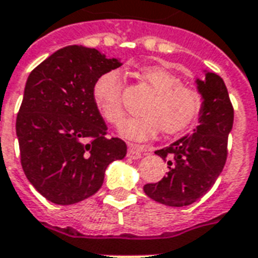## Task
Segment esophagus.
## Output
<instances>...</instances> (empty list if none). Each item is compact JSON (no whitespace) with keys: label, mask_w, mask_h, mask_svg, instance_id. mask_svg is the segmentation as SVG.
Listing matches in <instances>:
<instances>
[{"label":"esophagus","mask_w":258,"mask_h":258,"mask_svg":"<svg viewBox=\"0 0 258 258\" xmlns=\"http://www.w3.org/2000/svg\"><path fill=\"white\" fill-rule=\"evenodd\" d=\"M146 152V148L144 146H138V145H130L128 150H127V157L133 158V160H138L145 154Z\"/></svg>","instance_id":"esophagus-1"}]
</instances>
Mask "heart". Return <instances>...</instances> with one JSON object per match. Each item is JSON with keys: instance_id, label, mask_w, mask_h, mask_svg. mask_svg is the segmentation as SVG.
<instances>
[{"instance_id": "heart-1", "label": "heart", "mask_w": 258, "mask_h": 258, "mask_svg": "<svg viewBox=\"0 0 258 258\" xmlns=\"http://www.w3.org/2000/svg\"><path fill=\"white\" fill-rule=\"evenodd\" d=\"M137 78L154 94L142 110V117L121 124V137L131 141H148L160 131L168 137L177 135L200 117L201 93L183 86L180 78L172 71L161 66H146L137 71ZM93 100L106 123L117 125L123 121V78L119 71H106L98 76L93 86Z\"/></svg>"}]
</instances>
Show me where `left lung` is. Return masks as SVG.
<instances>
[{"label": "left lung", "mask_w": 258, "mask_h": 258, "mask_svg": "<svg viewBox=\"0 0 258 258\" xmlns=\"http://www.w3.org/2000/svg\"><path fill=\"white\" fill-rule=\"evenodd\" d=\"M196 83L202 95L200 124L191 135L154 152L167 161L169 171L160 182L144 186L149 198L168 207H187L204 197L223 171L228 153L234 109L224 81L205 71V79Z\"/></svg>", "instance_id": "1"}]
</instances>
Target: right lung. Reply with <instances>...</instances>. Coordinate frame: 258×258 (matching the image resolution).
I'll use <instances>...</instances> for the list:
<instances>
[{
    "mask_svg": "<svg viewBox=\"0 0 258 258\" xmlns=\"http://www.w3.org/2000/svg\"><path fill=\"white\" fill-rule=\"evenodd\" d=\"M120 66L97 49L71 45L28 76L16 119L20 160L30 183L53 204L91 197L108 165L127 153L124 141L106 137L93 100L98 76Z\"/></svg>",
    "mask_w": 258,
    "mask_h": 258,
    "instance_id": "add662e5",
    "label": "right lung"
}]
</instances>
